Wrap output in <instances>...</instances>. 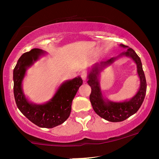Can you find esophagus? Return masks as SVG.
Here are the masks:
<instances>
[{
  "label": "esophagus",
  "instance_id": "obj_1",
  "mask_svg": "<svg viewBox=\"0 0 159 159\" xmlns=\"http://www.w3.org/2000/svg\"><path fill=\"white\" fill-rule=\"evenodd\" d=\"M81 77L83 81H86L87 80V74L85 72H82L81 74Z\"/></svg>",
  "mask_w": 159,
  "mask_h": 159
}]
</instances>
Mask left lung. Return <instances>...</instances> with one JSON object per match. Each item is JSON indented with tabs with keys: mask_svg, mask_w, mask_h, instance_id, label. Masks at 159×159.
Instances as JSON below:
<instances>
[{
	"mask_svg": "<svg viewBox=\"0 0 159 159\" xmlns=\"http://www.w3.org/2000/svg\"><path fill=\"white\" fill-rule=\"evenodd\" d=\"M120 46L123 48H127V51L106 61L96 63L91 68H89L88 71V80L87 82L91 87L90 101L93 110L101 118L111 122L122 121L135 114L144 101L147 89L146 80L140 57L132 48L123 44H120ZM122 57L132 58L136 64L137 73L140 79V88L136 94L129 100L119 102H112L105 99L102 94L99 85V77L102 71L106 66Z\"/></svg>",
	"mask_w": 159,
	"mask_h": 159,
	"instance_id": "1",
	"label": "left lung"
}]
</instances>
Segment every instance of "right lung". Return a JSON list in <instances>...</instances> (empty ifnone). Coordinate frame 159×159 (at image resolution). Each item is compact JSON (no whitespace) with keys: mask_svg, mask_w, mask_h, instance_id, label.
Returning a JSON list of instances; mask_svg holds the SVG:
<instances>
[{"mask_svg":"<svg viewBox=\"0 0 159 159\" xmlns=\"http://www.w3.org/2000/svg\"><path fill=\"white\" fill-rule=\"evenodd\" d=\"M45 54L46 52L43 50L34 48L19 58L13 72L14 94L17 107L30 121L40 127L53 128L61 125L69 118L72 101L82 84V80L78 76L64 82L46 103L37 104L30 101L24 93L22 82L27 69Z\"/></svg>","mask_w":159,"mask_h":159,"instance_id":"right-lung-1","label":"right lung"}]
</instances>
